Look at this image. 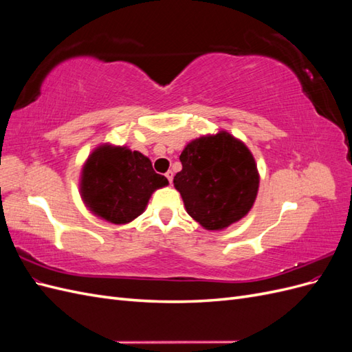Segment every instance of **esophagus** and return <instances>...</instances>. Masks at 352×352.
Listing matches in <instances>:
<instances>
[{
    "label": "esophagus",
    "instance_id": "obj_1",
    "mask_svg": "<svg viewBox=\"0 0 352 352\" xmlns=\"http://www.w3.org/2000/svg\"><path fill=\"white\" fill-rule=\"evenodd\" d=\"M166 177L168 179V182L172 184V180H173V172H172V170H168V172L166 173Z\"/></svg>",
    "mask_w": 352,
    "mask_h": 352
}]
</instances>
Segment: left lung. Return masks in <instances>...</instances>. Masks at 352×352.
Returning a JSON list of instances; mask_svg holds the SVG:
<instances>
[{"label": "left lung", "instance_id": "1", "mask_svg": "<svg viewBox=\"0 0 352 352\" xmlns=\"http://www.w3.org/2000/svg\"><path fill=\"white\" fill-rule=\"evenodd\" d=\"M173 184L188 214L208 230L225 229L251 210L258 172L250 150L228 132L189 142Z\"/></svg>", "mask_w": 352, "mask_h": 352}]
</instances>
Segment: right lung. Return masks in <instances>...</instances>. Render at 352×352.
Masks as SVG:
<instances>
[{
    "label": "right lung",
    "instance_id": "obj_1",
    "mask_svg": "<svg viewBox=\"0 0 352 352\" xmlns=\"http://www.w3.org/2000/svg\"><path fill=\"white\" fill-rule=\"evenodd\" d=\"M168 180L154 172L150 158L124 146L102 145L88 158L80 192L91 211L114 225L136 219L157 188Z\"/></svg>",
    "mask_w": 352,
    "mask_h": 352
}]
</instances>
